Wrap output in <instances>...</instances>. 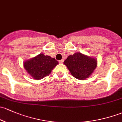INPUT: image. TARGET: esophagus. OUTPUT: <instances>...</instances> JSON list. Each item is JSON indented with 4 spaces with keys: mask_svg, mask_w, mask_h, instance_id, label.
I'll use <instances>...</instances> for the list:
<instances>
[{
    "mask_svg": "<svg viewBox=\"0 0 122 122\" xmlns=\"http://www.w3.org/2000/svg\"><path fill=\"white\" fill-rule=\"evenodd\" d=\"M63 62H64V60H60V61H59V63H63Z\"/></svg>",
    "mask_w": 122,
    "mask_h": 122,
    "instance_id": "1",
    "label": "esophagus"
}]
</instances>
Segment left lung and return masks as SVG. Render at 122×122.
I'll return each instance as SVG.
<instances>
[{
	"label": "left lung",
	"instance_id": "obj_1",
	"mask_svg": "<svg viewBox=\"0 0 122 122\" xmlns=\"http://www.w3.org/2000/svg\"><path fill=\"white\" fill-rule=\"evenodd\" d=\"M64 64L67 66L71 75L80 80H84L89 77L97 65L96 59L85 56L80 52L69 56Z\"/></svg>",
	"mask_w": 122,
	"mask_h": 122
}]
</instances>
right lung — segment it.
I'll return each instance as SVG.
<instances>
[{
	"instance_id": "add662e5",
	"label": "right lung",
	"mask_w": 122,
	"mask_h": 122,
	"mask_svg": "<svg viewBox=\"0 0 122 122\" xmlns=\"http://www.w3.org/2000/svg\"><path fill=\"white\" fill-rule=\"evenodd\" d=\"M58 64L55 58L43 54L24 62V67L34 79H41L48 76L52 69Z\"/></svg>"
}]
</instances>
